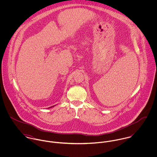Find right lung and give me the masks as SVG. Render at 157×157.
<instances>
[{
    "mask_svg": "<svg viewBox=\"0 0 157 157\" xmlns=\"http://www.w3.org/2000/svg\"><path fill=\"white\" fill-rule=\"evenodd\" d=\"M54 106H51V107H49V108H48V109H49V108H51L52 107H54Z\"/></svg>",
    "mask_w": 157,
    "mask_h": 157,
    "instance_id": "1",
    "label": "right lung"
}]
</instances>
